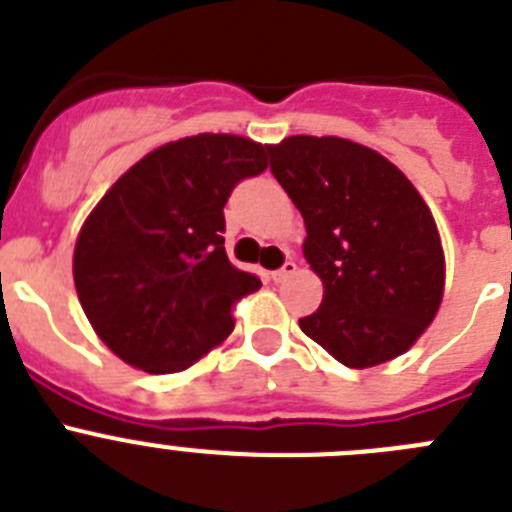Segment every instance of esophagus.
<instances>
[{
	"label": "esophagus",
	"mask_w": 512,
	"mask_h": 512,
	"mask_svg": "<svg viewBox=\"0 0 512 512\" xmlns=\"http://www.w3.org/2000/svg\"><path fill=\"white\" fill-rule=\"evenodd\" d=\"M298 270V265L293 260H285L283 262V267H280V270H273V273H270V278L275 280V283H280V280H285V278H290V275L296 273Z\"/></svg>",
	"instance_id": "1"
}]
</instances>
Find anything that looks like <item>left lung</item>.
<instances>
[{
    "instance_id": "8db88e82",
    "label": "left lung",
    "mask_w": 512,
    "mask_h": 512,
    "mask_svg": "<svg viewBox=\"0 0 512 512\" xmlns=\"http://www.w3.org/2000/svg\"><path fill=\"white\" fill-rule=\"evenodd\" d=\"M270 170L306 222L324 301L303 334L365 370L408 352L444 296V250L421 193L390 160L342 137H285Z\"/></svg>"
}]
</instances>
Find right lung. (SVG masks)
<instances>
[{
    "label": "right lung",
    "mask_w": 512,
    "mask_h": 512,
    "mask_svg": "<svg viewBox=\"0 0 512 512\" xmlns=\"http://www.w3.org/2000/svg\"><path fill=\"white\" fill-rule=\"evenodd\" d=\"M265 168L267 147L247 137H183L132 165L91 211L73 283L101 342L127 365L181 372L232 334V303L260 278L224 252V204Z\"/></svg>",
    "instance_id": "right-lung-1"
}]
</instances>
